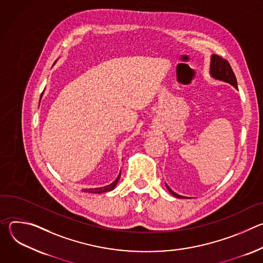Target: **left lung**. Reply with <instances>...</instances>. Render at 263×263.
Returning a JSON list of instances; mask_svg holds the SVG:
<instances>
[{
  "label": "left lung",
  "mask_w": 263,
  "mask_h": 263,
  "mask_svg": "<svg viewBox=\"0 0 263 263\" xmlns=\"http://www.w3.org/2000/svg\"><path fill=\"white\" fill-rule=\"evenodd\" d=\"M210 76L218 81H222V82H226L229 83L230 85H232L233 87L237 88V81H236V77L235 74L231 68L230 63L226 60V59H222L221 57L213 54L211 55V59H210ZM168 192L176 198L179 199H184L185 197L180 196L176 193H174L170 187L166 185Z\"/></svg>",
  "instance_id": "1"
}]
</instances>
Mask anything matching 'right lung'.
I'll return each mask as SVG.
<instances>
[{
  "mask_svg": "<svg viewBox=\"0 0 263 263\" xmlns=\"http://www.w3.org/2000/svg\"><path fill=\"white\" fill-rule=\"evenodd\" d=\"M55 62H56V61H55ZM42 96H43V93H42ZM41 99H42V97H41ZM120 177H121V173H120V175L118 176V178H117L114 182H112L111 184L106 185V186H103V187H97V189L85 190V192H86V193H91V194H103V193L110 192V191L116 189V186H117V184H118V182H119V180H120Z\"/></svg>",
  "mask_w": 263,
  "mask_h": 263,
  "instance_id": "right-lung-1",
  "label": "right lung"
}]
</instances>
